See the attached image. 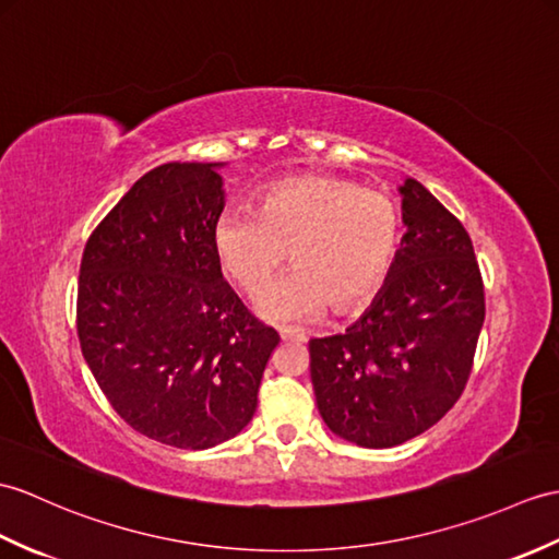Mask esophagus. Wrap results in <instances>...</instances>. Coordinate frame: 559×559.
Here are the masks:
<instances>
[{
	"label": "esophagus",
	"instance_id": "34e87169",
	"mask_svg": "<svg viewBox=\"0 0 559 559\" xmlns=\"http://www.w3.org/2000/svg\"><path fill=\"white\" fill-rule=\"evenodd\" d=\"M281 338L283 341H297V343H305L307 335L300 331H290V329H281Z\"/></svg>",
	"mask_w": 559,
	"mask_h": 559
}]
</instances>
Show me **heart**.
<instances>
[{
    "label": "heart",
    "instance_id": "heart-1",
    "mask_svg": "<svg viewBox=\"0 0 559 559\" xmlns=\"http://www.w3.org/2000/svg\"><path fill=\"white\" fill-rule=\"evenodd\" d=\"M400 238L395 200L331 176L278 180L259 198L257 214L228 206L212 226L218 269L250 297L276 281L290 252L297 271L259 302L264 317L281 321L369 307L391 281Z\"/></svg>",
    "mask_w": 559,
    "mask_h": 559
}]
</instances>
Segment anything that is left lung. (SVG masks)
I'll return each instance as SVG.
<instances>
[{
    "mask_svg": "<svg viewBox=\"0 0 559 559\" xmlns=\"http://www.w3.org/2000/svg\"><path fill=\"white\" fill-rule=\"evenodd\" d=\"M400 192L407 233L391 281L345 333L309 341L321 417L361 448L400 445L445 417L486 319L469 233L419 180Z\"/></svg>",
    "mask_w": 559,
    "mask_h": 559,
    "instance_id": "left-lung-1",
    "label": "left lung"
}]
</instances>
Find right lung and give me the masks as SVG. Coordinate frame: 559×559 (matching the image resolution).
Instances as JSON below:
<instances>
[{"label": "right lung", "mask_w": 559, "mask_h": 559, "mask_svg": "<svg viewBox=\"0 0 559 559\" xmlns=\"http://www.w3.org/2000/svg\"><path fill=\"white\" fill-rule=\"evenodd\" d=\"M218 164L152 168L90 233L75 329L116 414L183 450L238 436L278 333L224 281L212 226L224 210Z\"/></svg>", "instance_id": "1"}]
</instances>
